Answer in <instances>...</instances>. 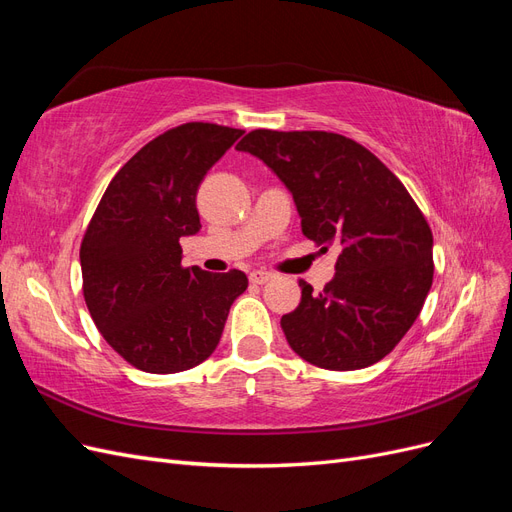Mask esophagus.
<instances>
[{"label":"esophagus","instance_id":"34e87169","mask_svg":"<svg viewBox=\"0 0 512 512\" xmlns=\"http://www.w3.org/2000/svg\"><path fill=\"white\" fill-rule=\"evenodd\" d=\"M271 280H273V273H269V271L256 269V271L250 273V282H252V284H267V282H271Z\"/></svg>","mask_w":512,"mask_h":512}]
</instances>
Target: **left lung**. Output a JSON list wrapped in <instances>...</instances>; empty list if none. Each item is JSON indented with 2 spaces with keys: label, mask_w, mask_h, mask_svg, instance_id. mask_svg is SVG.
I'll use <instances>...</instances> for the list:
<instances>
[{
  "label": "left lung",
  "mask_w": 512,
  "mask_h": 512,
  "mask_svg": "<svg viewBox=\"0 0 512 512\" xmlns=\"http://www.w3.org/2000/svg\"><path fill=\"white\" fill-rule=\"evenodd\" d=\"M237 149L284 181L307 239L339 250L335 277L320 292L299 282L301 303L282 316L290 348L333 371L384 359L421 314L433 282L431 228L404 183L335 132L252 130Z\"/></svg>",
  "instance_id": "left-lung-1"
}]
</instances>
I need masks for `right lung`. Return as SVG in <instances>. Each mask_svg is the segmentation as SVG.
Returning a JSON list of instances; mask_svg holds the SVG:
<instances>
[{
    "instance_id": "obj_1",
    "label": "right lung",
    "mask_w": 512,
    "mask_h": 512,
    "mask_svg": "<svg viewBox=\"0 0 512 512\" xmlns=\"http://www.w3.org/2000/svg\"><path fill=\"white\" fill-rule=\"evenodd\" d=\"M243 130L192 121L166 130L119 168L81 243L83 294L98 331L147 374H177L218 348L243 271L181 265L196 235V192Z\"/></svg>"
}]
</instances>
